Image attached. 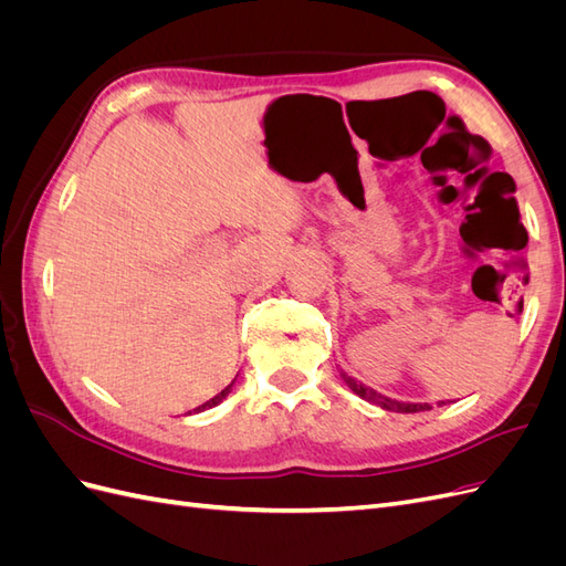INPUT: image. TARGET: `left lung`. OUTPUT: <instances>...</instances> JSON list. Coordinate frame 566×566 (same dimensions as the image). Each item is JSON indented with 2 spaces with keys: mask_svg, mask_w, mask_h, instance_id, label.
<instances>
[{
  "mask_svg": "<svg viewBox=\"0 0 566 566\" xmlns=\"http://www.w3.org/2000/svg\"><path fill=\"white\" fill-rule=\"evenodd\" d=\"M342 378H345V382L349 385V389H352L354 394H358V397L370 401V403H375V406H382L385 410H397V413H418V410H430V408H432L430 403H403V401L387 399V397H382V394H378L375 389H370V387H366V385H361V382H356L354 378H349L347 373H342ZM441 403H443V401H441Z\"/></svg>",
  "mask_w": 566,
  "mask_h": 566,
  "instance_id": "left-lung-1",
  "label": "left lung"
}]
</instances>
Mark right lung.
<instances>
[{
    "mask_svg": "<svg viewBox=\"0 0 566 566\" xmlns=\"http://www.w3.org/2000/svg\"><path fill=\"white\" fill-rule=\"evenodd\" d=\"M231 387H233V382H231V385H229V387H224V389H221V391H219V394H217V397H212V399H210V401H205V403H202V406H198V408H196V410H205V408H212V406H217V403H219V401H224V399H227V397H229V391H231Z\"/></svg>",
    "mask_w": 566,
    "mask_h": 566,
    "instance_id": "right-lung-1",
    "label": "right lung"
}]
</instances>
